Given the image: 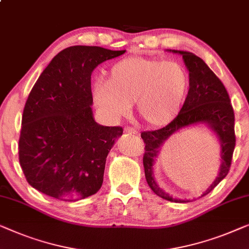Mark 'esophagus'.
I'll return each instance as SVG.
<instances>
[{
	"label": "esophagus",
	"instance_id": "34e87169",
	"mask_svg": "<svg viewBox=\"0 0 249 249\" xmlns=\"http://www.w3.org/2000/svg\"><path fill=\"white\" fill-rule=\"evenodd\" d=\"M124 133H127V135H137L138 131H137L136 129L132 128V127H125L124 128Z\"/></svg>",
	"mask_w": 249,
	"mask_h": 249
}]
</instances>
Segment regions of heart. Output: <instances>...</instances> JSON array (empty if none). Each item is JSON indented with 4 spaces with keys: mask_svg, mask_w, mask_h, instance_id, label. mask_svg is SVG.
<instances>
[{
    "mask_svg": "<svg viewBox=\"0 0 249 249\" xmlns=\"http://www.w3.org/2000/svg\"><path fill=\"white\" fill-rule=\"evenodd\" d=\"M189 88V75L179 63L132 56L113 64L107 81L94 83L92 99L110 119L124 116L135 102L147 125L163 127L181 112Z\"/></svg>",
    "mask_w": 249,
    "mask_h": 249,
    "instance_id": "b5f03b06",
    "label": "heart"
}]
</instances>
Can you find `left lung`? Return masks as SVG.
Returning <instances> with one entry per match:
<instances>
[{
  "label": "left lung",
  "instance_id": "left-lung-1",
  "mask_svg": "<svg viewBox=\"0 0 249 249\" xmlns=\"http://www.w3.org/2000/svg\"><path fill=\"white\" fill-rule=\"evenodd\" d=\"M169 52L183 57L189 71V93L181 112L174 120L158 130L142 132V138L146 143L142 163L146 181L155 194L171 202L185 203L190 200L175 199L161 190L155 181L153 166L161 146L173 133L192 124H207L215 133L221 146L220 169L212 184L199 196L202 197L226 178L230 169L236 145L235 114L225 85L200 57L182 50L169 49Z\"/></svg>",
  "mask_w": 249,
  "mask_h": 249
}]
</instances>
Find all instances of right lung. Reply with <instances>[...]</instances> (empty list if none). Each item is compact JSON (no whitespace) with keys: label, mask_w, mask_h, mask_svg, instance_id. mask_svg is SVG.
I'll use <instances>...</instances> for the list:
<instances>
[{"label":"right lung","mask_w":249,"mask_h":249,"mask_svg":"<svg viewBox=\"0 0 249 249\" xmlns=\"http://www.w3.org/2000/svg\"><path fill=\"white\" fill-rule=\"evenodd\" d=\"M125 50L71 46L53 57L28 96L19 139L23 174L39 192L62 201L95 194L107 156L122 135L93 118L91 75Z\"/></svg>","instance_id":"add662e5"}]
</instances>
